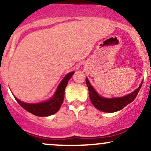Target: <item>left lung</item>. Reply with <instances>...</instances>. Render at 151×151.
<instances>
[{
  "label": "left lung",
  "instance_id": "obj_1",
  "mask_svg": "<svg viewBox=\"0 0 151 151\" xmlns=\"http://www.w3.org/2000/svg\"><path fill=\"white\" fill-rule=\"evenodd\" d=\"M86 83L89 89V99L97 110L105 112H115L122 110V108L131 102L135 99L139 90L141 87L142 84H140L138 88L133 91L131 93L120 97H113L107 98L100 96L93 88L92 84L89 83L88 79L86 77Z\"/></svg>",
  "mask_w": 151,
  "mask_h": 151
}]
</instances>
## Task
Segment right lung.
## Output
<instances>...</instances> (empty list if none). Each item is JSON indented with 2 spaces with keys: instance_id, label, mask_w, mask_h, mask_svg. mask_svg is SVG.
<instances>
[{
  "instance_id": "add662e5",
  "label": "right lung",
  "mask_w": 151,
  "mask_h": 151,
  "mask_svg": "<svg viewBox=\"0 0 151 151\" xmlns=\"http://www.w3.org/2000/svg\"><path fill=\"white\" fill-rule=\"evenodd\" d=\"M74 73V72L68 73L64 77V79L61 81L58 86L55 93L49 100L39 102V103H27V102L19 100L17 97L14 96L15 99L23 108L32 113L33 115L39 116V117H46V116L54 115L59 111L61 105L63 103L64 98V90L67 85L68 81L72 77Z\"/></svg>"
}]
</instances>
